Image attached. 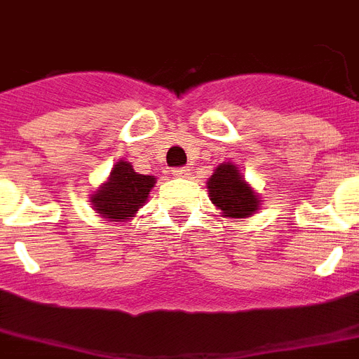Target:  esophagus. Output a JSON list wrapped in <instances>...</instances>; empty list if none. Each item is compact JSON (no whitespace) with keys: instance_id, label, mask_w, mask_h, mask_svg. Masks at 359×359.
<instances>
[{"instance_id":"obj_1","label":"esophagus","mask_w":359,"mask_h":359,"mask_svg":"<svg viewBox=\"0 0 359 359\" xmlns=\"http://www.w3.org/2000/svg\"><path fill=\"white\" fill-rule=\"evenodd\" d=\"M189 173H191V171H189L188 168H177V170H173V175L177 179H186V177H189Z\"/></svg>"}]
</instances>
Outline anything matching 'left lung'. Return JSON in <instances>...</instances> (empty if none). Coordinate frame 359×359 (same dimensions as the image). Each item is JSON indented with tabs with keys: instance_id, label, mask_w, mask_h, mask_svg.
<instances>
[{
	"instance_id": "obj_1",
	"label": "left lung",
	"mask_w": 359,
	"mask_h": 359,
	"mask_svg": "<svg viewBox=\"0 0 359 359\" xmlns=\"http://www.w3.org/2000/svg\"><path fill=\"white\" fill-rule=\"evenodd\" d=\"M210 201L229 217H249L260 205V197L241 179L238 168L221 164L208 180Z\"/></svg>"
}]
</instances>
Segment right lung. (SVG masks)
Listing matches in <instances>:
<instances>
[{
  "label": "right lung",
  "mask_w": 359,
  "mask_h": 359,
  "mask_svg": "<svg viewBox=\"0 0 359 359\" xmlns=\"http://www.w3.org/2000/svg\"><path fill=\"white\" fill-rule=\"evenodd\" d=\"M153 186L151 175H140L127 162H118L109 182L92 195V205L104 219H129L147 201Z\"/></svg>",
  "instance_id": "right-lung-1"
}]
</instances>
